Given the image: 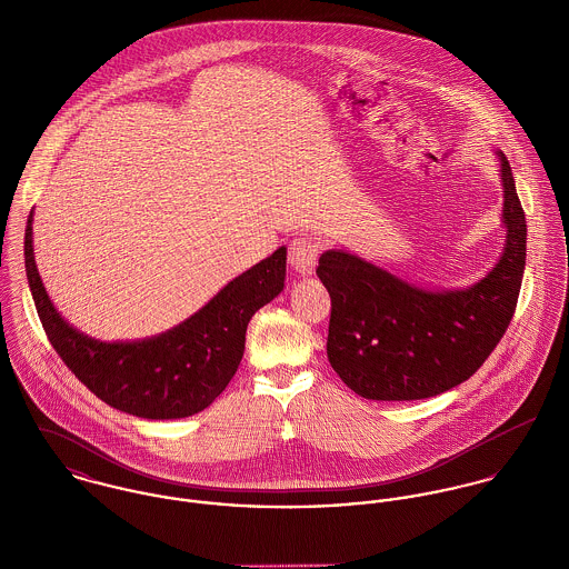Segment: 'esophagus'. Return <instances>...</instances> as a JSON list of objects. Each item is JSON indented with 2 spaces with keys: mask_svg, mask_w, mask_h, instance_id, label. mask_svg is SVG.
Returning <instances> with one entry per match:
<instances>
[{
  "mask_svg": "<svg viewBox=\"0 0 569 569\" xmlns=\"http://www.w3.org/2000/svg\"><path fill=\"white\" fill-rule=\"evenodd\" d=\"M320 251H322V244L316 239H309V237L293 239V243L289 247V262L293 271L300 276H311L316 271Z\"/></svg>",
  "mask_w": 569,
  "mask_h": 569,
  "instance_id": "34e87169",
  "label": "esophagus"
}]
</instances>
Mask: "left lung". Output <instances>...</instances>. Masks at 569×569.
<instances>
[{"instance_id":"8db88e82","label":"left lung","mask_w":569,"mask_h":569,"mask_svg":"<svg viewBox=\"0 0 569 569\" xmlns=\"http://www.w3.org/2000/svg\"><path fill=\"white\" fill-rule=\"evenodd\" d=\"M506 241L469 289L429 291L341 249L320 256L330 293L326 352L339 379L372 401L442 395L478 372L512 320L523 267L526 214L510 163L497 151Z\"/></svg>"}]
</instances>
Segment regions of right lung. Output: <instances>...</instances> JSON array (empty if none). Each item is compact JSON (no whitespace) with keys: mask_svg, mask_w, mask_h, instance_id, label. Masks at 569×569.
Instances as JSON below:
<instances>
[{"mask_svg":"<svg viewBox=\"0 0 569 569\" xmlns=\"http://www.w3.org/2000/svg\"><path fill=\"white\" fill-rule=\"evenodd\" d=\"M26 276L43 330L100 401L138 418H186L210 406L232 381L251 316L284 287L287 247L228 282L203 309L162 335L140 341H100L68 325L41 282L32 249V214L26 226Z\"/></svg>","mask_w":569,"mask_h":569,"instance_id":"obj_1","label":"right lung"}]
</instances>
